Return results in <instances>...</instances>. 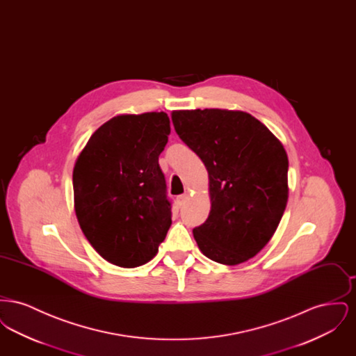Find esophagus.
Returning a JSON list of instances; mask_svg holds the SVG:
<instances>
[{
  "label": "esophagus",
  "instance_id": "esophagus-1",
  "mask_svg": "<svg viewBox=\"0 0 356 356\" xmlns=\"http://www.w3.org/2000/svg\"><path fill=\"white\" fill-rule=\"evenodd\" d=\"M186 200H188V195H186V193L177 196V199H176V202L179 204V207H183V205L186 203Z\"/></svg>",
  "mask_w": 356,
  "mask_h": 356
}]
</instances>
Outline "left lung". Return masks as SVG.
Returning a JSON list of instances; mask_svg holds the SVG:
<instances>
[{"instance_id": "1", "label": "left lung", "mask_w": 356, "mask_h": 356, "mask_svg": "<svg viewBox=\"0 0 356 356\" xmlns=\"http://www.w3.org/2000/svg\"><path fill=\"white\" fill-rule=\"evenodd\" d=\"M172 122L209 176L211 212L193 228L200 251L227 266L247 261L271 240L287 205L282 143L240 111H173Z\"/></svg>"}]
</instances>
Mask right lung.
Instances as JSON below:
<instances>
[{
    "instance_id": "obj_1",
    "label": "right lung",
    "mask_w": 356,
    "mask_h": 356,
    "mask_svg": "<svg viewBox=\"0 0 356 356\" xmlns=\"http://www.w3.org/2000/svg\"><path fill=\"white\" fill-rule=\"evenodd\" d=\"M170 134L164 112L121 115L90 136L73 170L74 211L85 237L109 263L153 259L172 224L159 156Z\"/></svg>"
}]
</instances>
